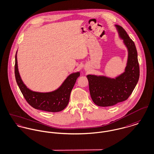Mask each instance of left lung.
<instances>
[{"mask_svg": "<svg viewBox=\"0 0 154 154\" xmlns=\"http://www.w3.org/2000/svg\"><path fill=\"white\" fill-rule=\"evenodd\" d=\"M115 26L128 49L125 72L115 78L94 75L86 76L91 98L99 106H113L126 100L132 93L140 78V66L135 45L124 28L118 25H115Z\"/></svg>", "mask_w": 154, "mask_h": 154, "instance_id": "left-lung-1", "label": "left lung"}]
</instances>
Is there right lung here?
I'll use <instances>...</instances> for the list:
<instances>
[{"label": "right lung", "mask_w": 154, "mask_h": 154, "mask_svg": "<svg viewBox=\"0 0 154 154\" xmlns=\"http://www.w3.org/2000/svg\"><path fill=\"white\" fill-rule=\"evenodd\" d=\"M14 74L17 84L28 103L35 109L51 112H59L66 107L69 101L70 92L76 79L80 76L79 72L71 73L59 88L52 92H38L31 91L24 84L20 78L16 54Z\"/></svg>", "instance_id": "1"}]
</instances>
